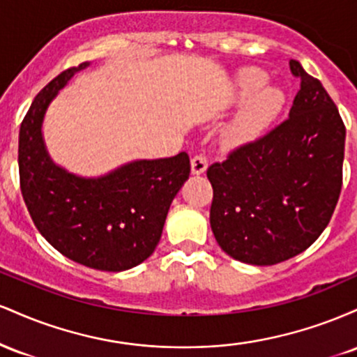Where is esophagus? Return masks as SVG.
<instances>
[{
    "label": "esophagus",
    "mask_w": 357,
    "mask_h": 357,
    "mask_svg": "<svg viewBox=\"0 0 357 357\" xmlns=\"http://www.w3.org/2000/svg\"><path fill=\"white\" fill-rule=\"evenodd\" d=\"M208 167V161L203 154H196L191 159V171L192 174H203Z\"/></svg>",
    "instance_id": "esophagus-1"
}]
</instances>
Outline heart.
<instances>
[{"mask_svg":"<svg viewBox=\"0 0 357 357\" xmlns=\"http://www.w3.org/2000/svg\"><path fill=\"white\" fill-rule=\"evenodd\" d=\"M265 84L267 75L260 68L247 67L236 73L233 99L247 102L225 127L223 139L228 146L245 144L260 136L284 107L285 97L282 90L264 87Z\"/></svg>","mask_w":357,"mask_h":357,"instance_id":"obj_1","label":"heart"}]
</instances>
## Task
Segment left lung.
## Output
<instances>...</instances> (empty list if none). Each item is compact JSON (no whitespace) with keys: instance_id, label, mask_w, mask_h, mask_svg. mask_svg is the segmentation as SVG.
<instances>
[{"instance_id":"1","label":"left lung","mask_w":357,"mask_h":357,"mask_svg":"<svg viewBox=\"0 0 357 357\" xmlns=\"http://www.w3.org/2000/svg\"><path fill=\"white\" fill-rule=\"evenodd\" d=\"M289 65L301 79L289 119L206 171L213 235L245 264L275 265L309 248L341 195L346 126L321 82Z\"/></svg>"}]
</instances>
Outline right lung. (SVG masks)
Here are the masks:
<instances>
[{"mask_svg":"<svg viewBox=\"0 0 357 357\" xmlns=\"http://www.w3.org/2000/svg\"><path fill=\"white\" fill-rule=\"evenodd\" d=\"M89 65L63 70L31 102L20 127V188L35 227L53 248L85 267L121 272L158 247L171 202L190 178V155L142 159L90 179L56 166L45 149L43 116L73 73Z\"/></svg>","mask_w":357,"mask_h":357,"instance_id":"1","label":"right lung"}]
</instances>
